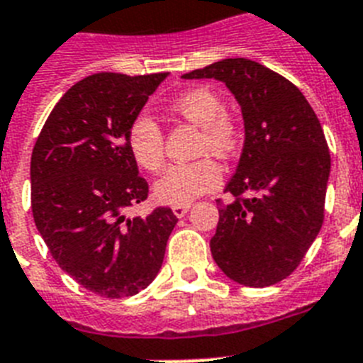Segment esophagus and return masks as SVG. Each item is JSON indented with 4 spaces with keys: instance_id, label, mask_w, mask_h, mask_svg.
Here are the masks:
<instances>
[{
    "instance_id": "1",
    "label": "esophagus",
    "mask_w": 363,
    "mask_h": 363,
    "mask_svg": "<svg viewBox=\"0 0 363 363\" xmlns=\"http://www.w3.org/2000/svg\"><path fill=\"white\" fill-rule=\"evenodd\" d=\"M172 210L177 218H184V214L190 210V205H173Z\"/></svg>"
}]
</instances>
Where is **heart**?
I'll list each match as a JSON object with an SVG mask.
<instances>
[{
	"label": "heart",
	"mask_w": 363,
	"mask_h": 363,
	"mask_svg": "<svg viewBox=\"0 0 363 363\" xmlns=\"http://www.w3.org/2000/svg\"><path fill=\"white\" fill-rule=\"evenodd\" d=\"M172 111L184 120L199 125L201 153L227 158L238 145L236 121L223 112V99L206 86L191 88L172 103ZM129 151L142 169L157 173L164 166V135L160 125L149 114H138L130 121L127 135ZM221 166L212 157L196 162L173 164L155 184V196L167 205H188L199 196L221 184Z\"/></svg>",
	"instance_id": "1"
}]
</instances>
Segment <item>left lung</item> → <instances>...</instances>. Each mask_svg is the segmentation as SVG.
Instances as JSON below:
<instances>
[{
	"instance_id": "left-lung-1",
	"label": "left lung",
	"mask_w": 363,
	"mask_h": 363,
	"mask_svg": "<svg viewBox=\"0 0 363 363\" xmlns=\"http://www.w3.org/2000/svg\"><path fill=\"white\" fill-rule=\"evenodd\" d=\"M182 79L225 83L245 127L238 167L225 186L234 201L218 199L212 257L238 284H277L297 269L325 218L330 153L318 116L299 88L255 60L223 59Z\"/></svg>"
}]
</instances>
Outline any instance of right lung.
Wrapping results in <instances>:
<instances>
[{
  "mask_svg": "<svg viewBox=\"0 0 363 363\" xmlns=\"http://www.w3.org/2000/svg\"><path fill=\"white\" fill-rule=\"evenodd\" d=\"M167 73H94L55 105L31 157L35 225L60 269L94 294L120 299L147 288L162 267L177 216L125 210L147 199L127 145L130 121Z\"/></svg>",
  "mask_w": 363,
  "mask_h": 363,
  "instance_id": "add662e5",
  "label": "right lung"
}]
</instances>
